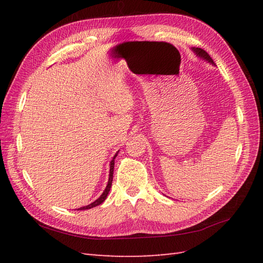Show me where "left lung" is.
<instances>
[{"mask_svg": "<svg viewBox=\"0 0 263 263\" xmlns=\"http://www.w3.org/2000/svg\"><path fill=\"white\" fill-rule=\"evenodd\" d=\"M193 51L195 52V54L198 55V57H200V58H202V59H204L205 61H208V62H210V63H212L214 64V61H212V59L210 58V55L206 53L204 49H202V48H193Z\"/></svg>", "mask_w": 263, "mask_h": 263, "instance_id": "1", "label": "left lung"}]
</instances>
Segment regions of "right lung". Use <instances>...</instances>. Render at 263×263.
I'll list each match as a JSON object with an SVG mask.
<instances>
[{
	"mask_svg": "<svg viewBox=\"0 0 263 263\" xmlns=\"http://www.w3.org/2000/svg\"><path fill=\"white\" fill-rule=\"evenodd\" d=\"M117 154L119 153H116V155L114 156V158H113V160L110 161V168H109V178H108V183H107V186H106V189H105V191L103 192V194L100 195V197L95 201V202H92V203H90V204H88V205H86V206H81V208H79L78 210H86V209H90V208H93V206H96V205H99L100 203H103L104 201H105V199L107 198V194H108V192H109V190H110V186H111V182H113V173H114V159L116 158V156H117Z\"/></svg>",
	"mask_w": 263,
	"mask_h": 263,
	"instance_id": "add662e5",
	"label": "right lung"
}]
</instances>
